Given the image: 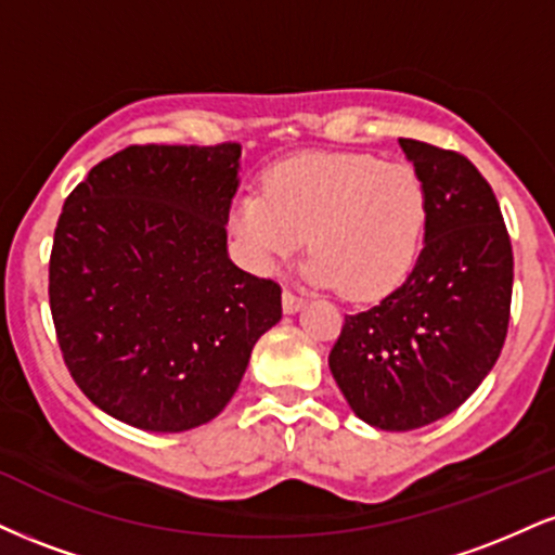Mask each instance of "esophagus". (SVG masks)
Segmentation results:
<instances>
[{
	"instance_id": "esophagus-1",
	"label": "esophagus",
	"mask_w": 555,
	"mask_h": 555,
	"mask_svg": "<svg viewBox=\"0 0 555 555\" xmlns=\"http://www.w3.org/2000/svg\"><path fill=\"white\" fill-rule=\"evenodd\" d=\"M302 302H305V299L299 297V295H295V292H292V289H284V292H282V308H284V313H297V310L302 308Z\"/></svg>"
}]
</instances>
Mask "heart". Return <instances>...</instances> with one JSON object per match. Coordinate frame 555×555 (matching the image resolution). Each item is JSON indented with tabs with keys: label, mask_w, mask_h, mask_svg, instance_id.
<instances>
[{
	"label": "heart",
	"mask_w": 555,
	"mask_h": 555,
	"mask_svg": "<svg viewBox=\"0 0 555 555\" xmlns=\"http://www.w3.org/2000/svg\"><path fill=\"white\" fill-rule=\"evenodd\" d=\"M425 219L428 197L410 164L373 154H302L276 164L263 193L240 195L229 224L253 269L273 273L308 240L313 256L305 276L367 302L410 276Z\"/></svg>",
	"instance_id": "1"
}]
</instances>
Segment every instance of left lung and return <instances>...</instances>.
I'll list each match as a JSON object with an SVG mask.
<instances>
[{
	"instance_id": "left-lung-1",
	"label": "left lung",
	"mask_w": 555,
	"mask_h": 555,
	"mask_svg": "<svg viewBox=\"0 0 555 555\" xmlns=\"http://www.w3.org/2000/svg\"><path fill=\"white\" fill-rule=\"evenodd\" d=\"M428 197L425 247L406 282L344 315L328 367L354 415L415 430L462 406L499 360L514 256L501 206L467 156L399 138Z\"/></svg>"
}]
</instances>
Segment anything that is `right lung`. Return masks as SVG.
<instances>
[{
  "label": "right lung",
  "mask_w": 555,
  "mask_h": 555,
  "mask_svg": "<svg viewBox=\"0 0 555 555\" xmlns=\"http://www.w3.org/2000/svg\"><path fill=\"white\" fill-rule=\"evenodd\" d=\"M240 154L130 145L62 206L49 258L56 341L80 391L132 428L214 420L282 318V286L227 256Z\"/></svg>",
  "instance_id": "right-lung-1"
}]
</instances>
